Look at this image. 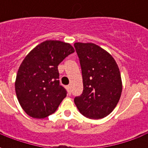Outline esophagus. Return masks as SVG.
<instances>
[{
	"label": "esophagus",
	"mask_w": 148,
	"mask_h": 148,
	"mask_svg": "<svg viewBox=\"0 0 148 148\" xmlns=\"http://www.w3.org/2000/svg\"><path fill=\"white\" fill-rule=\"evenodd\" d=\"M66 90H67V91H68V94H69V95H71V86H66Z\"/></svg>",
	"instance_id": "obj_1"
}]
</instances>
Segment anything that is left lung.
<instances>
[{"instance_id":"left-lung-1","label":"left lung","mask_w":148,"mask_h":148,"mask_svg":"<svg viewBox=\"0 0 148 148\" xmlns=\"http://www.w3.org/2000/svg\"><path fill=\"white\" fill-rule=\"evenodd\" d=\"M80 61L83 92L74 98L82 114L90 119H101L110 114L122 92L121 73L109 52L92 42H75Z\"/></svg>"}]
</instances>
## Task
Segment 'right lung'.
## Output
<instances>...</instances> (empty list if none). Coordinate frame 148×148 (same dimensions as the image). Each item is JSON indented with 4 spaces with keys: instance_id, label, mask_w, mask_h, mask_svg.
<instances>
[{
    "instance_id": "add662e5",
    "label": "right lung",
    "mask_w": 148,
    "mask_h": 148,
    "mask_svg": "<svg viewBox=\"0 0 148 148\" xmlns=\"http://www.w3.org/2000/svg\"><path fill=\"white\" fill-rule=\"evenodd\" d=\"M74 52L70 43L46 40L24 58L16 74L15 90L28 116L42 119L57 110L66 97V90L59 85L58 66Z\"/></svg>"
}]
</instances>
